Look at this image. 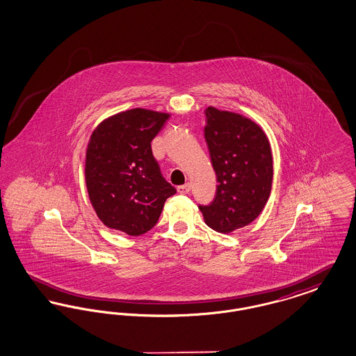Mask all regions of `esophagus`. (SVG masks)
<instances>
[{
  "instance_id": "34e87169",
  "label": "esophagus",
  "mask_w": 356,
  "mask_h": 356,
  "mask_svg": "<svg viewBox=\"0 0 356 356\" xmlns=\"http://www.w3.org/2000/svg\"><path fill=\"white\" fill-rule=\"evenodd\" d=\"M189 191H191V184L189 183H186L184 186H177V192L180 195H186V193H189Z\"/></svg>"
}]
</instances>
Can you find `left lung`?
Returning a JSON list of instances; mask_svg holds the SVG:
<instances>
[{"label": "left lung", "instance_id": "left-lung-1", "mask_svg": "<svg viewBox=\"0 0 356 356\" xmlns=\"http://www.w3.org/2000/svg\"><path fill=\"white\" fill-rule=\"evenodd\" d=\"M204 137L216 172L213 202L199 205L208 227L229 234L260 215L270 197L272 154L263 129L241 115L205 109Z\"/></svg>", "mask_w": 356, "mask_h": 356}]
</instances>
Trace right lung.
Wrapping results in <instances>:
<instances>
[{"instance_id": "right-lung-1", "label": "right lung", "mask_w": 356, "mask_h": 356, "mask_svg": "<svg viewBox=\"0 0 356 356\" xmlns=\"http://www.w3.org/2000/svg\"><path fill=\"white\" fill-rule=\"evenodd\" d=\"M168 113L136 108L104 120L90 136L85 183L99 219L131 236L152 229L176 193L153 157L151 141Z\"/></svg>"}]
</instances>
